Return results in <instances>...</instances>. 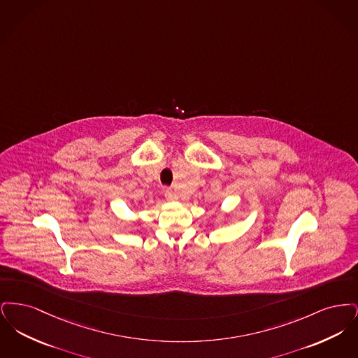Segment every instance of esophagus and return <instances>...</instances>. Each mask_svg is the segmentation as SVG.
<instances>
[{
  "label": "esophagus",
  "mask_w": 358,
  "mask_h": 358,
  "mask_svg": "<svg viewBox=\"0 0 358 358\" xmlns=\"http://www.w3.org/2000/svg\"><path fill=\"white\" fill-rule=\"evenodd\" d=\"M165 197H166V200H169V201H174V200L178 199L177 193H176L171 187H166V189H165Z\"/></svg>",
  "instance_id": "1"
}]
</instances>
